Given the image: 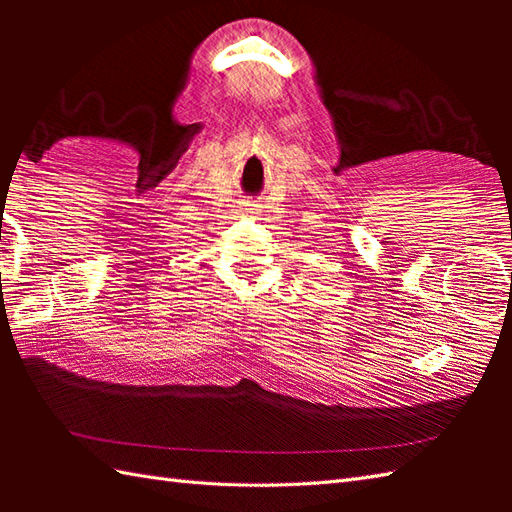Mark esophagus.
<instances>
[{
  "instance_id": "34e87169",
  "label": "esophagus",
  "mask_w": 512,
  "mask_h": 512,
  "mask_svg": "<svg viewBox=\"0 0 512 512\" xmlns=\"http://www.w3.org/2000/svg\"><path fill=\"white\" fill-rule=\"evenodd\" d=\"M259 209H262V206H259L257 202H242L244 213H259Z\"/></svg>"
}]
</instances>
